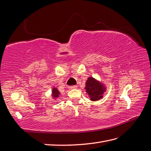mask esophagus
<instances>
[{
  "mask_svg": "<svg viewBox=\"0 0 151 151\" xmlns=\"http://www.w3.org/2000/svg\"><path fill=\"white\" fill-rule=\"evenodd\" d=\"M77 88V86L76 85H73V86H69V89L72 90V89H75V88Z\"/></svg>",
  "mask_w": 151,
  "mask_h": 151,
  "instance_id": "1",
  "label": "esophagus"
}]
</instances>
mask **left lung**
<instances>
[{"instance_id": "1", "label": "left lung", "mask_w": 151, "mask_h": 151, "mask_svg": "<svg viewBox=\"0 0 151 151\" xmlns=\"http://www.w3.org/2000/svg\"><path fill=\"white\" fill-rule=\"evenodd\" d=\"M85 89L91 101H97L102 98L105 90L103 85L92 77H89L87 80Z\"/></svg>"}]
</instances>
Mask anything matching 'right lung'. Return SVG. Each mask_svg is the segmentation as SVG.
Wrapping results in <instances>:
<instances>
[{"instance_id":"obj_1","label":"right lung","mask_w":151,"mask_h":151,"mask_svg":"<svg viewBox=\"0 0 151 151\" xmlns=\"http://www.w3.org/2000/svg\"><path fill=\"white\" fill-rule=\"evenodd\" d=\"M52 95L54 97H58L59 95H60V92H59V91L56 88H54L52 90Z\"/></svg>"}]
</instances>
